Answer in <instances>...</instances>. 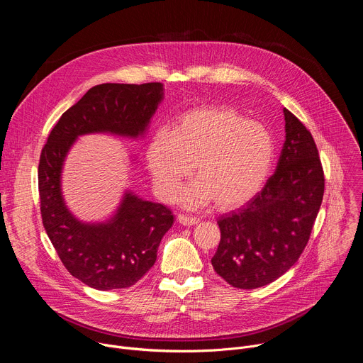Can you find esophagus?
Returning a JSON list of instances; mask_svg holds the SVG:
<instances>
[{
    "instance_id": "esophagus-1",
    "label": "esophagus",
    "mask_w": 363,
    "mask_h": 363,
    "mask_svg": "<svg viewBox=\"0 0 363 363\" xmlns=\"http://www.w3.org/2000/svg\"><path fill=\"white\" fill-rule=\"evenodd\" d=\"M178 221H179L182 225H195V224H198V220H196V218L188 217V216H184V214H179V216H178Z\"/></svg>"
}]
</instances>
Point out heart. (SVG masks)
<instances>
[{
	"instance_id": "b5f03b06",
	"label": "heart",
	"mask_w": 363,
	"mask_h": 363,
	"mask_svg": "<svg viewBox=\"0 0 363 363\" xmlns=\"http://www.w3.org/2000/svg\"><path fill=\"white\" fill-rule=\"evenodd\" d=\"M273 157L270 132L225 106L186 112L174 132H155L146 149L153 189L164 201L177 195L194 168L196 179L181 194L191 208L213 199L220 210L245 203L264 185Z\"/></svg>"
}]
</instances>
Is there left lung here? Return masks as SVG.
Segmentation results:
<instances>
[{
    "mask_svg": "<svg viewBox=\"0 0 363 363\" xmlns=\"http://www.w3.org/2000/svg\"><path fill=\"white\" fill-rule=\"evenodd\" d=\"M286 140L276 172L237 213L217 221L221 240L211 263L237 289L270 284L298 260L320 210L325 177L306 126L286 108Z\"/></svg>",
    "mask_w": 363,
    "mask_h": 363,
    "instance_id": "obj_1",
    "label": "left lung"
}]
</instances>
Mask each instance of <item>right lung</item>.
Returning <instances> with one entry per match:
<instances>
[{"mask_svg": "<svg viewBox=\"0 0 363 363\" xmlns=\"http://www.w3.org/2000/svg\"><path fill=\"white\" fill-rule=\"evenodd\" d=\"M162 99V83L94 86L62 115L41 150L43 225L69 273L96 290L126 289L139 281L157 262L160 242L172 227L174 216L165 205L126 191L109 220L80 221L67 208L62 192L66 157L83 135L142 138Z\"/></svg>", "mask_w": 363, "mask_h": 363, "instance_id": "add662e5", "label": "right lung"}]
</instances>
